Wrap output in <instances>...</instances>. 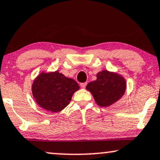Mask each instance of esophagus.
I'll use <instances>...</instances> for the list:
<instances>
[{
	"label": "esophagus",
	"instance_id": "esophagus-1",
	"mask_svg": "<svg viewBox=\"0 0 160 160\" xmlns=\"http://www.w3.org/2000/svg\"><path fill=\"white\" fill-rule=\"evenodd\" d=\"M87 82H84V83H81L80 84V87L81 88H86V86H87Z\"/></svg>",
	"mask_w": 160,
	"mask_h": 160
}]
</instances>
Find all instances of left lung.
<instances>
[{"mask_svg":"<svg viewBox=\"0 0 160 160\" xmlns=\"http://www.w3.org/2000/svg\"><path fill=\"white\" fill-rule=\"evenodd\" d=\"M96 77V80L90 82L86 88L91 92L98 105L108 107L123 96L126 82L121 75L102 70L98 72Z\"/></svg>","mask_w":160,"mask_h":160,"instance_id":"1","label":"left lung"}]
</instances>
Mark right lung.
Wrapping results in <instances>:
<instances>
[{
    "instance_id": "obj_1",
    "label": "right lung",
    "mask_w": 160,
    "mask_h": 160,
    "mask_svg": "<svg viewBox=\"0 0 160 160\" xmlns=\"http://www.w3.org/2000/svg\"><path fill=\"white\" fill-rule=\"evenodd\" d=\"M79 86L74 79L64 76L58 71L43 72L35 78L32 92L35 102L44 110L57 113L70 104Z\"/></svg>"
}]
</instances>
